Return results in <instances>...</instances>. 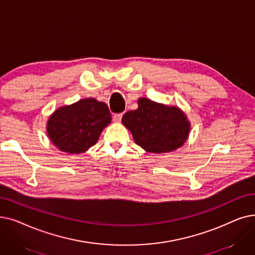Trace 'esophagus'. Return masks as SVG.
Here are the masks:
<instances>
[{
	"mask_svg": "<svg viewBox=\"0 0 255 255\" xmlns=\"http://www.w3.org/2000/svg\"><path fill=\"white\" fill-rule=\"evenodd\" d=\"M122 116H123V115H122V114H119V115H115L114 116V122H115V123H121V121H122Z\"/></svg>",
	"mask_w": 255,
	"mask_h": 255,
	"instance_id": "esophagus-1",
	"label": "esophagus"
}]
</instances>
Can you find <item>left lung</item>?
Masks as SVG:
<instances>
[{"mask_svg":"<svg viewBox=\"0 0 255 255\" xmlns=\"http://www.w3.org/2000/svg\"><path fill=\"white\" fill-rule=\"evenodd\" d=\"M137 109L127 112L122 123L136 145L150 153H168L182 147L191 132V123L182 109L139 98Z\"/></svg>","mask_w":255,"mask_h":255,"instance_id":"left-lung-1","label":"left lung"}]
</instances>
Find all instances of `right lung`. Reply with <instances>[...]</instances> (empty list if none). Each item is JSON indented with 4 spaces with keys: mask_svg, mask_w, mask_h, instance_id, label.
<instances>
[{
    "mask_svg": "<svg viewBox=\"0 0 255 255\" xmlns=\"http://www.w3.org/2000/svg\"><path fill=\"white\" fill-rule=\"evenodd\" d=\"M110 123L108 106L94 98H86L55 110L47 121V133L60 151L80 154L96 145Z\"/></svg>",
    "mask_w": 255,
    "mask_h": 255,
    "instance_id": "obj_1",
    "label": "right lung"
}]
</instances>
